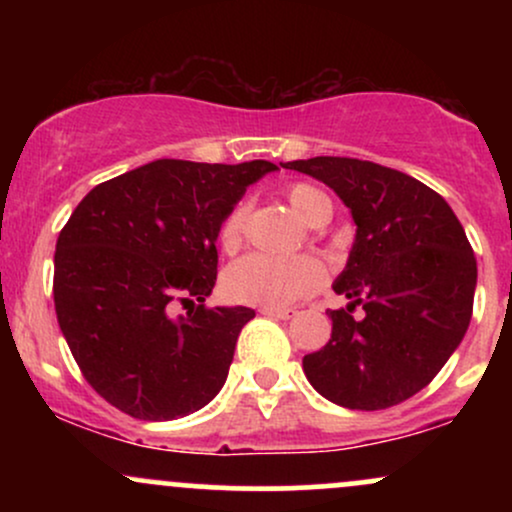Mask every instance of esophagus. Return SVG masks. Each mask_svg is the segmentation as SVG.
I'll list each match as a JSON object with an SVG mask.
<instances>
[{"mask_svg": "<svg viewBox=\"0 0 512 512\" xmlns=\"http://www.w3.org/2000/svg\"><path fill=\"white\" fill-rule=\"evenodd\" d=\"M260 313L267 315V317H276V320H289V317H293L296 310H291V308H260Z\"/></svg>", "mask_w": 512, "mask_h": 512, "instance_id": "obj_1", "label": "esophagus"}]
</instances>
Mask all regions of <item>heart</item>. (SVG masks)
<instances>
[{
    "mask_svg": "<svg viewBox=\"0 0 512 512\" xmlns=\"http://www.w3.org/2000/svg\"><path fill=\"white\" fill-rule=\"evenodd\" d=\"M289 207L298 219L310 226H320L330 219L332 204L322 190L308 182H293L284 192ZM245 207L238 204L226 214L219 228V243L226 252H233L243 240ZM325 281V269L313 257H281L248 255L233 262L223 274V291L231 301L262 305V308H284L298 298L310 296Z\"/></svg>",
    "mask_w": 512,
    "mask_h": 512,
    "instance_id": "obj_1",
    "label": "heart"
}]
</instances>
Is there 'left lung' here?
Returning a JSON list of instances; mask_svg holds the SVG:
<instances>
[{"label": "left lung", "instance_id": "8db88e82", "mask_svg": "<svg viewBox=\"0 0 512 512\" xmlns=\"http://www.w3.org/2000/svg\"><path fill=\"white\" fill-rule=\"evenodd\" d=\"M281 166L332 187L356 223L334 281L349 305L330 310L332 337L303 358L305 378L339 407H395L436 378L472 320L477 257L462 223L438 192L380 163L315 156Z\"/></svg>", "mask_w": 512, "mask_h": 512}]
</instances>
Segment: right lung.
Masks as SVG:
<instances>
[{
  "instance_id": "right-lung-1",
  "label": "right lung",
  "mask_w": 512,
  "mask_h": 512,
  "mask_svg": "<svg viewBox=\"0 0 512 512\" xmlns=\"http://www.w3.org/2000/svg\"><path fill=\"white\" fill-rule=\"evenodd\" d=\"M272 170L161 158L81 199L57 238L52 293L74 361L105 402L170 421L219 395L255 310L204 305L216 238L248 185ZM178 302L193 308L175 321Z\"/></svg>"
}]
</instances>
